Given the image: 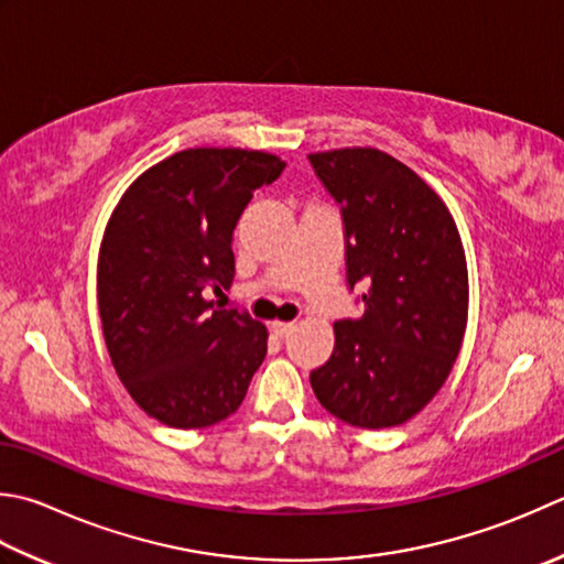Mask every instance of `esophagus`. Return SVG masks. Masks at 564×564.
I'll list each match as a JSON object with an SVG mask.
<instances>
[{"mask_svg": "<svg viewBox=\"0 0 564 564\" xmlns=\"http://www.w3.org/2000/svg\"><path fill=\"white\" fill-rule=\"evenodd\" d=\"M295 329L293 323H271V333L279 337V339H285Z\"/></svg>", "mask_w": 564, "mask_h": 564, "instance_id": "34e87169", "label": "esophagus"}]
</instances>
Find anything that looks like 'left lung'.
<instances>
[{"instance_id":"8db88e82","label":"left lung","mask_w":564,"mask_h":564,"mask_svg":"<svg viewBox=\"0 0 564 564\" xmlns=\"http://www.w3.org/2000/svg\"><path fill=\"white\" fill-rule=\"evenodd\" d=\"M307 159L339 207L349 291L364 289V315L337 319L333 357L311 371V386L349 425H401L440 391L465 339L457 225L433 187L379 149Z\"/></svg>"}]
</instances>
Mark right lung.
Segmentation results:
<instances>
[{
    "label": "right lung",
    "instance_id": "add662e5",
    "mask_svg": "<svg viewBox=\"0 0 564 564\" xmlns=\"http://www.w3.org/2000/svg\"><path fill=\"white\" fill-rule=\"evenodd\" d=\"M285 163L263 151L185 149L131 183L99 249L97 301L117 377L143 413L181 430L225 421L267 357L269 333L223 307L231 237Z\"/></svg>",
    "mask_w": 564,
    "mask_h": 564
}]
</instances>
